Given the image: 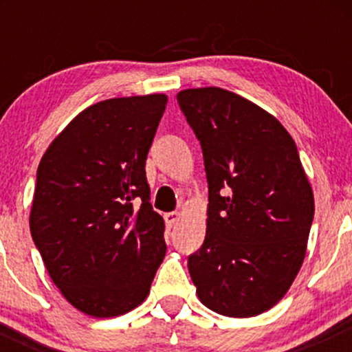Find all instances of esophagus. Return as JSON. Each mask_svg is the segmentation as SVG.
<instances>
[{
    "label": "esophagus",
    "mask_w": 352,
    "mask_h": 352,
    "mask_svg": "<svg viewBox=\"0 0 352 352\" xmlns=\"http://www.w3.org/2000/svg\"><path fill=\"white\" fill-rule=\"evenodd\" d=\"M179 218H180L179 212H168V213H165V215H164V220H165V223H167L168 228H172L173 225L179 221Z\"/></svg>",
    "instance_id": "obj_1"
}]
</instances>
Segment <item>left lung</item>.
Segmentation results:
<instances>
[{
	"mask_svg": "<svg viewBox=\"0 0 352 352\" xmlns=\"http://www.w3.org/2000/svg\"><path fill=\"white\" fill-rule=\"evenodd\" d=\"M179 106L204 152L207 235L188 256L200 301L230 318L273 308L300 272L314 217L296 144L272 114L220 87L185 89Z\"/></svg>",
	"mask_w": 352,
	"mask_h": 352,
	"instance_id": "obj_1",
	"label": "left lung"
}]
</instances>
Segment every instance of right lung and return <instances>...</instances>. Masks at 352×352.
I'll list each match as a JSON object with an SVG mask.
<instances>
[{
    "label": "right lung",
    "mask_w": 352,
    "mask_h": 352,
    "mask_svg": "<svg viewBox=\"0 0 352 352\" xmlns=\"http://www.w3.org/2000/svg\"><path fill=\"white\" fill-rule=\"evenodd\" d=\"M165 104L164 94L94 104L39 162L31 236L63 296L89 316L137 308L167 252L145 177Z\"/></svg>",
    "instance_id": "1"
}]
</instances>
